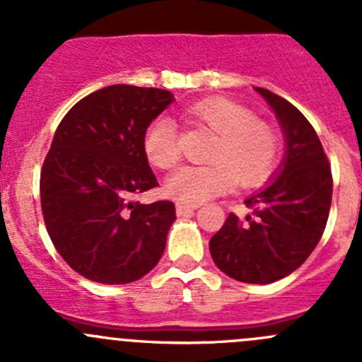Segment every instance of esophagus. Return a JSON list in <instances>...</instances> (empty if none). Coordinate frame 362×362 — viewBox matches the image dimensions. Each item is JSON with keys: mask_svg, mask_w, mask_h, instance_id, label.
<instances>
[{"mask_svg": "<svg viewBox=\"0 0 362 362\" xmlns=\"http://www.w3.org/2000/svg\"><path fill=\"white\" fill-rule=\"evenodd\" d=\"M177 215H189V214H192V211L196 210V206H192V204H185V203H177Z\"/></svg>", "mask_w": 362, "mask_h": 362, "instance_id": "34e87169", "label": "esophagus"}]
</instances>
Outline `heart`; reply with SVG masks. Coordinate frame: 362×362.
Instances as JSON below:
<instances>
[{
  "label": "heart",
  "mask_w": 362,
  "mask_h": 362,
  "mask_svg": "<svg viewBox=\"0 0 362 362\" xmlns=\"http://www.w3.org/2000/svg\"><path fill=\"white\" fill-rule=\"evenodd\" d=\"M189 115L204 124L215 136L206 166H182L166 180V192L177 202L199 204L231 191L238 182L250 189L264 184L280 158V138L254 112L228 98H206L189 107ZM145 158L152 166L168 170L178 160L173 120L159 117L144 134Z\"/></svg>",
  "instance_id": "1"
}]
</instances>
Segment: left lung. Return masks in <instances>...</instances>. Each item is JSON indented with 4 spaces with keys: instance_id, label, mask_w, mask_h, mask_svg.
Wrapping results in <instances>:
<instances>
[{
    "instance_id": "1",
    "label": "left lung",
    "mask_w": 362,
    "mask_h": 362,
    "mask_svg": "<svg viewBox=\"0 0 362 362\" xmlns=\"http://www.w3.org/2000/svg\"><path fill=\"white\" fill-rule=\"evenodd\" d=\"M286 133V158L279 177L245 199L252 214H229L210 240L217 268L245 284H272L291 275L319 243L329 217L333 177L312 124L294 105L255 87Z\"/></svg>"
}]
</instances>
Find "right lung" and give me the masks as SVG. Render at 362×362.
Wrapping results in <instances>:
<instances>
[{
	"label": "right lung",
	"instance_id": "right-lung-1",
	"mask_svg": "<svg viewBox=\"0 0 362 362\" xmlns=\"http://www.w3.org/2000/svg\"><path fill=\"white\" fill-rule=\"evenodd\" d=\"M171 101L164 89L108 86L57 126L40 175L43 221L69 268L93 282H134L163 255L175 204L133 196L159 185L144 134Z\"/></svg>",
	"mask_w": 362,
	"mask_h": 362
}]
</instances>
